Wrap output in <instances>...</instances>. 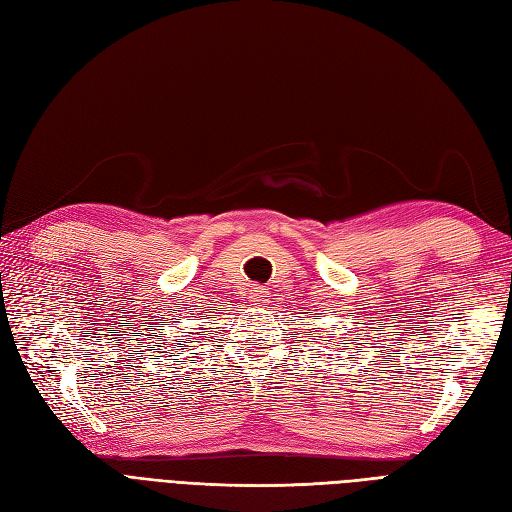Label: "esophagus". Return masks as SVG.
Returning a JSON list of instances; mask_svg holds the SVG:
<instances>
[{"label": "esophagus", "mask_w": 512, "mask_h": 512, "mask_svg": "<svg viewBox=\"0 0 512 512\" xmlns=\"http://www.w3.org/2000/svg\"><path fill=\"white\" fill-rule=\"evenodd\" d=\"M247 294H250V303L252 305H265L269 301L267 299L269 292H267V288H262V286H252Z\"/></svg>", "instance_id": "1"}]
</instances>
